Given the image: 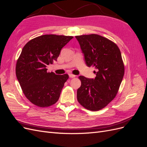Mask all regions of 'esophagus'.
Segmentation results:
<instances>
[{"label":"esophagus","instance_id":"obj_1","mask_svg":"<svg viewBox=\"0 0 147 147\" xmlns=\"http://www.w3.org/2000/svg\"><path fill=\"white\" fill-rule=\"evenodd\" d=\"M69 77L70 78H74V77H75V75H73L72 74H69Z\"/></svg>","mask_w":147,"mask_h":147}]
</instances>
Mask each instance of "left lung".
I'll use <instances>...</instances> for the list:
<instances>
[{
  "label": "left lung",
  "instance_id": "1",
  "mask_svg": "<svg viewBox=\"0 0 147 147\" xmlns=\"http://www.w3.org/2000/svg\"><path fill=\"white\" fill-rule=\"evenodd\" d=\"M88 67H94L96 77L80 76L78 102L84 108L97 111L104 108L116 96L124 74L121 52L118 46L99 35L75 36Z\"/></svg>",
  "mask_w": 147,
  "mask_h": 147
}]
</instances>
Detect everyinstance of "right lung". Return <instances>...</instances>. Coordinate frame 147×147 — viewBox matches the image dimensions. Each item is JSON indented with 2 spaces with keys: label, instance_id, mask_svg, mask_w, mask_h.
Returning a JSON list of instances; mask_svg holds the SVG:
<instances>
[{
  "label": "right lung",
  "instance_id": "right-lung-1",
  "mask_svg": "<svg viewBox=\"0 0 147 147\" xmlns=\"http://www.w3.org/2000/svg\"><path fill=\"white\" fill-rule=\"evenodd\" d=\"M72 36L43 35L26 44L17 61L16 75L25 96L35 105L45 107L58 100L67 74L47 72V67L56 61L61 49Z\"/></svg>",
  "mask_w": 147,
  "mask_h": 147
}]
</instances>
